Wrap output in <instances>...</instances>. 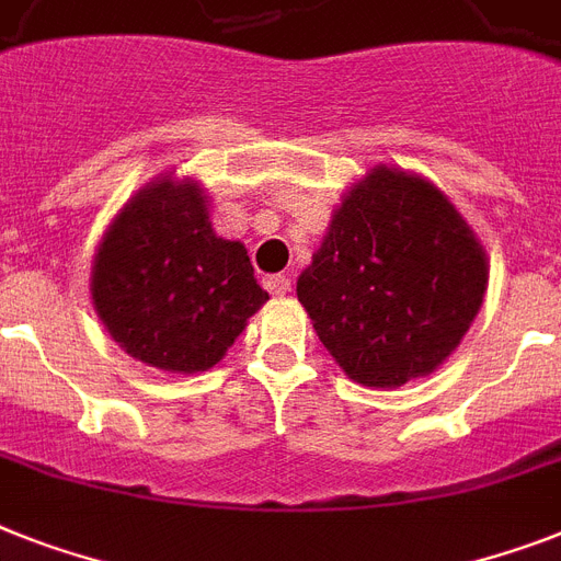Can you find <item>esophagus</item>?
<instances>
[{"label": "esophagus", "mask_w": 561, "mask_h": 561, "mask_svg": "<svg viewBox=\"0 0 561 561\" xmlns=\"http://www.w3.org/2000/svg\"><path fill=\"white\" fill-rule=\"evenodd\" d=\"M265 288L271 290L273 296H285L290 294V279L282 276V273H273V276H265Z\"/></svg>", "instance_id": "1"}]
</instances>
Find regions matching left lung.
I'll use <instances>...</instances> for the list:
<instances>
[{"mask_svg": "<svg viewBox=\"0 0 561 561\" xmlns=\"http://www.w3.org/2000/svg\"><path fill=\"white\" fill-rule=\"evenodd\" d=\"M490 259L430 178L377 163L343 193L296 296L354 383L432 375L481 311Z\"/></svg>", "mask_w": 561, "mask_h": 561, "instance_id": "obj_1", "label": "left lung"}]
</instances>
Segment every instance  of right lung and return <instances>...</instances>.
Returning <instances> with one entry per match:
<instances>
[{"mask_svg": "<svg viewBox=\"0 0 561 561\" xmlns=\"http://www.w3.org/2000/svg\"><path fill=\"white\" fill-rule=\"evenodd\" d=\"M91 305L129 357L170 375L221 363L271 299L248 248L221 239L204 186L163 172L117 209L91 262Z\"/></svg>", "mask_w": 561, "mask_h": 561, "instance_id": "1", "label": "right lung"}]
</instances>
